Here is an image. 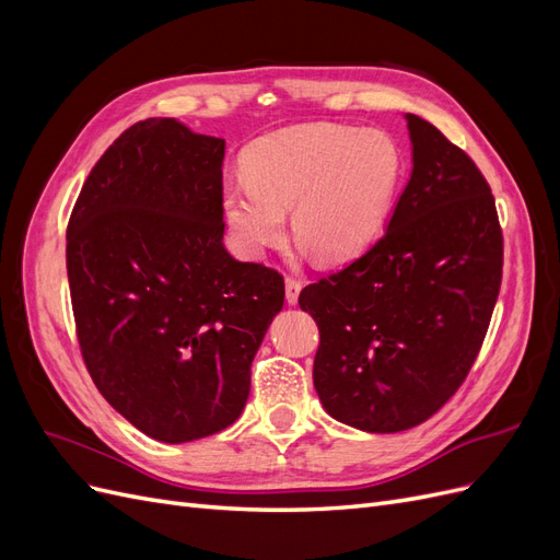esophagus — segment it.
<instances>
[{"mask_svg":"<svg viewBox=\"0 0 560 560\" xmlns=\"http://www.w3.org/2000/svg\"><path fill=\"white\" fill-rule=\"evenodd\" d=\"M299 294H301V282L294 278H287L284 280V299L290 306H296L299 303Z\"/></svg>","mask_w":560,"mask_h":560,"instance_id":"obj_1","label":"esophagus"}]
</instances>
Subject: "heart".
Instances as JSON below:
<instances>
[{"label":"heart","instance_id":"1","mask_svg":"<svg viewBox=\"0 0 560 560\" xmlns=\"http://www.w3.org/2000/svg\"><path fill=\"white\" fill-rule=\"evenodd\" d=\"M401 151L387 132L301 124L254 140L245 182L226 184L222 208L238 243L261 254L284 235L322 264H343L376 238L401 182Z\"/></svg>","mask_w":560,"mask_h":560}]
</instances>
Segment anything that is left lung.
I'll return each instance as SVG.
<instances>
[{
    "mask_svg": "<svg viewBox=\"0 0 560 560\" xmlns=\"http://www.w3.org/2000/svg\"><path fill=\"white\" fill-rule=\"evenodd\" d=\"M411 177L383 238L299 296L319 348L313 383L350 428L393 434L451 399L477 360L502 282L495 198L425 118L404 114Z\"/></svg>",
    "mask_w": 560,
    "mask_h": 560,
    "instance_id": "1",
    "label": "left lung"
}]
</instances>
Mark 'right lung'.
I'll return each instance as SVG.
<instances>
[{
	"label": "right lung",
	"mask_w": 560,
	"mask_h": 560,
	"mask_svg": "<svg viewBox=\"0 0 560 560\" xmlns=\"http://www.w3.org/2000/svg\"><path fill=\"white\" fill-rule=\"evenodd\" d=\"M226 142L144 118L95 163L67 226L89 374L130 425L186 444L233 425L284 282L224 247Z\"/></svg>",
	"instance_id": "add662e5"
}]
</instances>
